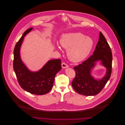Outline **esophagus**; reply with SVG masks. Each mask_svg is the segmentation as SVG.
<instances>
[{
	"label": "esophagus",
	"mask_w": 125,
	"mask_h": 125,
	"mask_svg": "<svg viewBox=\"0 0 125 125\" xmlns=\"http://www.w3.org/2000/svg\"><path fill=\"white\" fill-rule=\"evenodd\" d=\"M61 65H62V68H67V67H68V65H67L66 63H64V62H63V63H62Z\"/></svg>",
	"instance_id": "esophagus-1"
}]
</instances>
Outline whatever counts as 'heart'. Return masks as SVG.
<instances>
[{
    "label": "heart",
    "mask_w": 125,
    "mask_h": 125,
    "mask_svg": "<svg viewBox=\"0 0 125 125\" xmlns=\"http://www.w3.org/2000/svg\"><path fill=\"white\" fill-rule=\"evenodd\" d=\"M61 45L67 49V55L73 62H78L85 59L94 46L93 40L79 32L63 34L60 39Z\"/></svg>",
    "instance_id": "heart-1"
}]
</instances>
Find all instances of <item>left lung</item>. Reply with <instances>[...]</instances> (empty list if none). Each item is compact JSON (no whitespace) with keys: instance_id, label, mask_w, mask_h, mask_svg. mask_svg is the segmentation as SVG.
I'll return each mask as SVG.
<instances>
[{"instance_id":"8db88e82","label":"left lung","mask_w":125,"mask_h":125,"mask_svg":"<svg viewBox=\"0 0 125 125\" xmlns=\"http://www.w3.org/2000/svg\"><path fill=\"white\" fill-rule=\"evenodd\" d=\"M112 52L108 42L103 34H99L93 54L81 64L74 67L75 76L72 82L73 88L80 94L84 95H97L105 86L110 79L112 68ZM101 60L102 64L107 69L106 75L97 81L90 74L91 70L94 67L95 62Z\"/></svg>"}]
</instances>
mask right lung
Masks as SVG:
<instances>
[{
  "label": "right lung",
  "instance_id": "1",
  "mask_svg": "<svg viewBox=\"0 0 125 125\" xmlns=\"http://www.w3.org/2000/svg\"><path fill=\"white\" fill-rule=\"evenodd\" d=\"M33 28L24 32L16 43L14 49L13 69L20 86L31 94L42 95L48 93L52 89L55 76L61 69V60H49L42 69L37 72L29 70L21 59L20 50L24 36Z\"/></svg>",
  "mask_w": 125,
  "mask_h": 125
}]
</instances>
